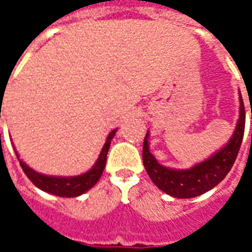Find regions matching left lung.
<instances>
[{
  "mask_svg": "<svg viewBox=\"0 0 252 252\" xmlns=\"http://www.w3.org/2000/svg\"><path fill=\"white\" fill-rule=\"evenodd\" d=\"M240 99V113L236 128L229 142L201 163L185 170H175L164 167L158 163L148 148V132L143 143V163L147 174L159 189L163 190L166 194L173 195L177 198H191L206 193L220 184L225 175L232 169L235 159L238 157L239 148L242 144L246 124V110L243 99ZM252 119V108H251Z\"/></svg>",
  "mask_w": 252,
  "mask_h": 252,
  "instance_id": "1",
  "label": "left lung"
}]
</instances>
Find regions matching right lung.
Masks as SVG:
<instances>
[{
	"instance_id": "obj_1",
	"label": "right lung",
	"mask_w": 252,
	"mask_h": 252,
	"mask_svg": "<svg viewBox=\"0 0 252 252\" xmlns=\"http://www.w3.org/2000/svg\"><path fill=\"white\" fill-rule=\"evenodd\" d=\"M116 131L117 129H113L108 135L106 142H105L104 147L99 153L98 159L94 163L93 167L86 173H83L81 175H75V177H54V175L40 174L33 169H31L25 162H23L19 158L17 151H16V155L19 158L20 166H21L23 171L36 188H39V189H41L43 191H47L50 194L59 195V197H78V195L83 194L85 191H88L89 189H92L101 178L102 171L105 169V164H106V155H108V151H109L110 140L116 135Z\"/></svg>"
}]
</instances>
